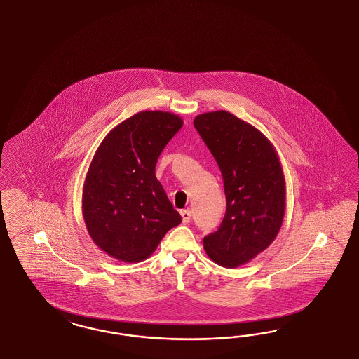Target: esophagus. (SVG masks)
I'll list each match as a JSON object with an SVG mask.
<instances>
[{
  "mask_svg": "<svg viewBox=\"0 0 359 359\" xmlns=\"http://www.w3.org/2000/svg\"><path fill=\"white\" fill-rule=\"evenodd\" d=\"M180 215H182V218H183V222H184V224H188V222L191 221V217H192L191 210L184 209V210H182V212H180Z\"/></svg>",
  "mask_w": 359,
  "mask_h": 359,
  "instance_id": "34e87169",
  "label": "esophagus"
}]
</instances>
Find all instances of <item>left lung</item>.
<instances>
[{"mask_svg":"<svg viewBox=\"0 0 359 359\" xmlns=\"http://www.w3.org/2000/svg\"><path fill=\"white\" fill-rule=\"evenodd\" d=\"M194 125L217 162L226 197L225 217L204 237V249L218 266L236 269L266 250L282 228V163L270 140L230 111L198 114Z\"/></svg>","mask_w":359,"mask_h":359,"instance_id":"8db88e82","label":"left lung"}]
</instances>
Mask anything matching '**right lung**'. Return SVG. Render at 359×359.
I'll return each mask as SVG.
<instances>
[{
    "label": "right lung",
    "mask_w": 359,
    "mask_h": 359,
    "mask_svg": "<svg viewBox=\"0 0 359 359\" xmlns=\"http://www.w3.org/2000/svg\"><path fill=\"white\" fill-rule=\"evenodd\" d=\"M182 126L177 114L142 110L100 143L83 185L81 209L88 234L109 257L144 261L182 222L155 176L161 152Z\"/></svg>",
    "instance_id": "obj_1"
}]
</instances>
